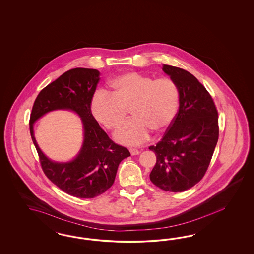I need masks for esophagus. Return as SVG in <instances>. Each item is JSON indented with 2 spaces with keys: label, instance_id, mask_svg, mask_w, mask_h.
<instances>
[{
  "label": "esophagus",
  "instance_id": "esophagus-1",
  "mask_svg": "<svg viewBox=\"0 0 254 254\" xmlns=\"http://www.w3.org/2000/svg\"><path fill=\"white\" fill-rule=\"evenodd\" d=\"M129 152H130L131 155H138V154H139V151L137 149H130Z\"/></svg>",
  "mask_w": 254,
  "mask_h": 254
}]
</instances>
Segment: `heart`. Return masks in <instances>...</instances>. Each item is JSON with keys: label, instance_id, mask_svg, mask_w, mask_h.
<instances>
[{"label": "heart", "instance_id": "1", "mask_svg": "<svg viewBox=\"0 0 254 254\" xmlns=\"http://www.w3.org/2000/svg\"><path fill=\"white\" fill-rule=\"evenodd\" d=\"M112 92L100 89L91 101L93 116L109 130L124 123L127 110L133 118L124 125L116 138L127 145H138L151 130L161 133L169 127L177 114L180 91L170 78L154 80L138 72H127L111 82Z\"/></svg>", "mask_w": 254, "mask_h": 254}]
</instances>
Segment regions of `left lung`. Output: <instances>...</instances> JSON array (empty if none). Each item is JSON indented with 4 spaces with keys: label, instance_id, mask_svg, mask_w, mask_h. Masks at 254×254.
<instances>
[{
    "label": "left lung",
    "instance_id": "8db88e82",
    "mask_svg": "<svg viewBox=\"0 0 254 254\" xmlns=\"http://www.w3.org/2000/svg\"><path fill=\"white\" fill-rule=\"evenodd\" d=\"M163 70L177 84L180 106L161 140L149 147L156 155L150 180L164 191L184 192L199 183L209 166L219 138L218 111L192 73L169 65Z\"/></svg>",
    "mask_w": 254,
    "mask_h": 254
}]
</instances>
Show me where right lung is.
Segmentation results:
<instances>
[{
    "label": "right lung",
    "instance_id": "1",
    "mask_svg": "<svg viewBox=\"0 0 254 254\" xmlns=\"http://www.w3.org/2000/svg\"><path fill=\"white\" fill-rule=\"evenodd\" d=\"M97 69L74 68L43 88L33 103L30 132L46 177L63 192L79 198H93L113 185L120 162L130 155L100 127L91 113V101L100 80ZM58 108L77 112L84 125V143L77 158L68 163L49 161L39 150L33 135V123Z\"/></svg>",
    "mask_w": 254,
    "mask_h": 254
}]
</instances>
